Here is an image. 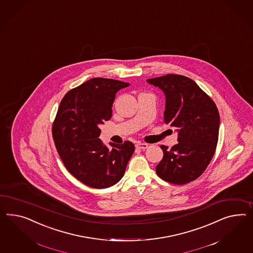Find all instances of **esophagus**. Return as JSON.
I'll return each mask as SVG.
<instances>
[{
	"instance_id": "1",
	"label": "esophagus",
	"mask_w": 253,
	"mask_h": 253,
	"mask_svg": "<svg viewBox=\"0 0 253 253\" xmlns=\"http://www.w3.org/2000/svg\"><path fill=\"white\" fill-rule=\"evenodd\" d=\"M135 146H136V148H138V149L144 150V149H146V148L148 147V144H144V143H137V144H135Z\"/></svg>"
}]
</instances>
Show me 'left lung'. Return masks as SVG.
Segmentation results:
<instances>
[{
	"mask_svg": "<svg viewBox=\"0 0 253 253\" xmlns=\"http://www.w3.org/2000/svg\"><path fill=\"white\" fill-rule=\"evenodd\" d=\"M166 95L164 123L177 128L178 144L161 145L163 159L156 168L159 178L183 185L199 178L210 164L218 142V109L198 84L184 75L147 79Z\"/></svg>",
	"mask_w": 253,
	"mask_h": 253,
	"instance_id": "obj_1",
	"label": "left lung"
}]
</instances>
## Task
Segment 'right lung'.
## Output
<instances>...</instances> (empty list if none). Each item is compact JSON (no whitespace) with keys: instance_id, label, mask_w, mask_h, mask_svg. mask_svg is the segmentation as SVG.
<instances>
[{"instance_id":"right-lung-1","label":"right lung","mask_w":253,"mask_h":253,"mask_svg":"<svg viewBox=\"0 0 253 253\" xmlns=\"http://www.w3.org/2000/svg\"><path fill=\"white\" fill-rule=\"evenodd\" d=\"M129 83L96 77L71 89L63 96L52 124V137L67 170L91 188L105 189L123 178L134 152L130 141L110 143L98 138L100 124L110 120L120 89Z\"/></svg>"}]
</instances>
